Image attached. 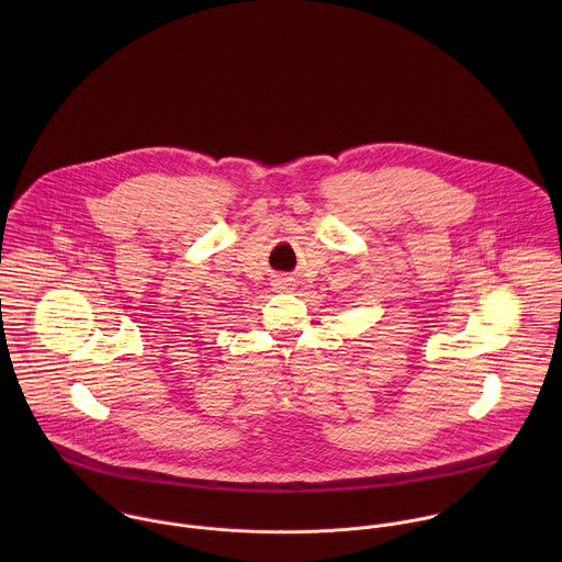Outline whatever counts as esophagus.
Instances as JSON below:
<instances>
[{"mask_svg": "<svg viewBox=\"0 0 562 562\" xmlns=\"http://www.w3.org/2000/svg\"><path fill=\"white\" fill-rule=\"evenodd\" d=\"M274 290H294V285H296V281L292 279V277H285V274H279L277 279H274Z\"/></svg>", "mask_w": 562, "mask_h": 562, "instance_id": "34e87169", "label": "esophagus"}]
</instances>
